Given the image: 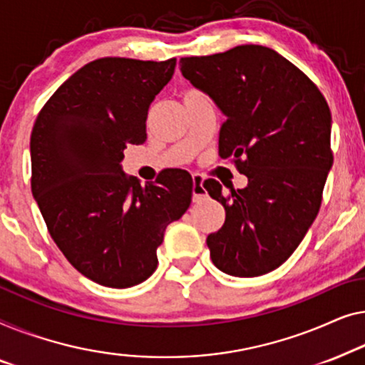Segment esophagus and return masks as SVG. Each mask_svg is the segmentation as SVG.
I'll return each instance as SVG.
<instances>
[{
    "label": "esophagus",
    "instance_id": "1",
    "mask_svg": "<svg viewBox=\"0 0 365 365\" xmlns=\"http://www.w3.org/2000/svg\"><path fill=\"white\" fill-rule=\"evenodd\" d=\"M192 195H193V202H200V200L207 197V190L203 187V178L200 175H193Z\"/></svg>",
    "mask_w": 365,
    "mask_h": 365
}]
</instances>
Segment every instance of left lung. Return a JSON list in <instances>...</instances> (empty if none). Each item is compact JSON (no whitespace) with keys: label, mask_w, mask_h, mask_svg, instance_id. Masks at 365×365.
Wrapping results in <instances>:
<instances>
[{"label":"left lung","mask_w":365,"mask_h":365,"mask_svg":"<svg viewBox=\"0 0 365 365\" xmlns=\"http://www.w3.org/2000/svg\"><path fill=\"white\" fill-rule=\"evenodd\" d=\"M185 79L227 117L220 155L248 178L241 190L210 178V197L225 207L222 230L208 235L213 264L253 278L294 253L321 207L332 167L329 106L304 73L276 51L246 44L213 56L182 58Z\"/></svg>","instance_id":"left-lung-1"}]
</instances>
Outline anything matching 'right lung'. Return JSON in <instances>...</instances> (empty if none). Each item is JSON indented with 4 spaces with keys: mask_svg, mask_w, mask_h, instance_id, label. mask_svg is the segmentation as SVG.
<instances>
[{
    "mask_svg": "<svg viewBox=\"0 0 365 365\" xmlns=\"http://www.w3.org/2000/svg\"><path fill=\"white\" fill-rule=\"evenodd\" d=\"M177 59L104 58L74 73L31 132V190L54 243L97 284H140L157 269L165 228L192 203L188 172L170 168L142 187L122 170L147 138L148 107Z\"/></svg>",
    "mask_w": 365,
    "mask_h": 365,
    "instance_id": "right-lung-1",
    "label": "right lung"
}]
</instances>
